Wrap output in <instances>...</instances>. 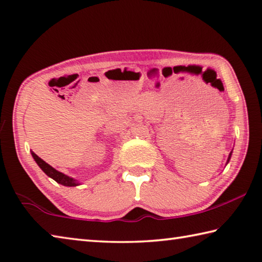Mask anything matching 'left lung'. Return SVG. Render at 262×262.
Here are the masks:
<instances>
[{"label":"left lung","mask_w":262,"mask_h":262,"mask_svg":"<svg viewBox=\"0 0 262 262\" xmlns=\"http://www.w3.org/2000/svg\"><path fill=\"white\" fill-rule=\"evenodd\" d=\"M231 155V154H230ZM229 159H230V156H229V158H228V161H229Z\"/></svg>","instance_id":"1"}]
</instances>
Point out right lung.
<instances>
[{
  "mask_svg": "<svg viewBox=\"0 0 262 262\" xmlns=\"http://www.w3.org/2000/svg\"><path fill=\"white\" fill-rule=\"evenodd\" d=\"M32 156H33V158H34V160L36 161V164L40 166V168L43 170V172L48 175L49 178L54 179L56 182L66 185V187H74V185H78L77 180H73L72 178L66 177V175H64L63 173L56 170L54 167H51L50 165L47 164L45 160H42L39 156H36L34 152H32Z\"/></svg>",
  "mask_w": 262,
  "mask_h": 262,
  "instance_id": "1",
  "label": "right lung"
}]
</instances>
